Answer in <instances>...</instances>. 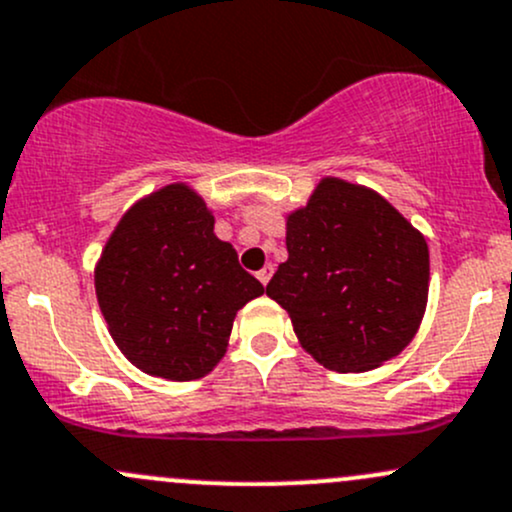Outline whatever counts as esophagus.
<instances>
[{"instance_id":"obj_1","label":"esophagus","mask_w":512,"mask_h":512,"mask_svg":"<svg viewBox=\"0 0 512 512\" xmlns=\"http://www.w3.org/2000/svg\"><path fill=\"white\" fill-rule=\"evenodd\" d=\"M272 272H274V267H272V265H265L260 272H257V279H260L262 284H267V282H270Z\"/></svg>"}]
</instances>
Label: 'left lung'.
<instances>
[{
  "label": "left lung",
  "mask_w": 512,
  "mask_h": 512,
  "mask_svg": "<svg viewBox=\"0 0 512 512\" xmlns=\"http://www.w3.org/2000/svg\"><path fill=\"white\" fill-rule=\"evenodd\" d=\"M287 252L267 297L324 368L363 373L405 351L427 309L429 250L383 196L324 179L287 218Z\"/></svg>",
  "instance_id": "1"
}]
</instances>
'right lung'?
Instances as JSON below:
<instances>
[{"instance_id":"right-lung-1","label":"right lung","mask_w":512,"mask_h":512,"mask_svg":"<svg viewBox=\"0 0 512 512\" xmlns=\"http://www.w3.org/2000/svg\"><path fill=\"white\" fill-rule=\"evenodd\" d=\"M186 184L159 188L122 215L95 267L110 336L139 370L198 380L228 348L235 314L265 292Z\"/></svg>"}]
</instances>
